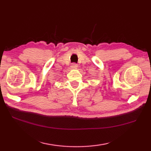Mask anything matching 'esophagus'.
Returning a JSON list of instances; mask_svg holds the SVG:
<instances>
[{
  "mask_svg": "<svg viewBox=\"0 0 151 151\" xmlns=\"http://www.w3.org/2000/svg\"><path fill=\"white\" fill-rule=\"evenodd\" d=\"M78 67V65L76 63H71V67H73V68H76V67Z\"/></svg>",
  "mask_w": 151,
  "mask_h": 151,
  "instance_id": "obj_1",
  "label": "esophagus"
}]
</instances>
